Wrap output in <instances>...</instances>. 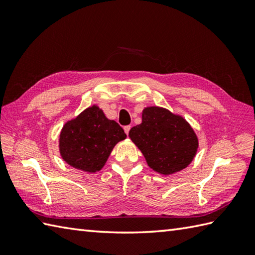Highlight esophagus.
<instances>
[{"label":"esophagus","mask_w":255,"mask_h":255,"mask_svg":"<svg viewBox=\"0 0 255 255\" xmlns=\"http://www.w3.org/2000/svg\"><path fill=\"white\" fill-rule=\"evenodd\" d=\"M124 130H125V132H126V134H128L129 130H130V126H125L124 127Z\"/></svg>","instance_id":"obj_1"}]
</instances>
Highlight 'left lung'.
I'll return each instance as SVG.
<instances>
[{"label": "left lung", "instance_id": "1", "mask_svg": "<svg viewBox=\"0 0 255 255\" xmlns=\"http://www.w3.org/2000/svg\"><path fill=\"white\" fill-rule=\"evenodd\" d=\"M129 137L151 169L163 175L185 169L198 149L191 125L182 116L158 106L144 108L141 124L130 129Z\"/></svg>", "mask_w": 255, "mask_h": 255}]
</instances>
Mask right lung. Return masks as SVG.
Returning <instances> with one entry per match:
<instances>
[{"label": "right lung", "mask_w": 255, "mask_h": 255, "mask_svg": "<svg viewBox=\"0 0 255 255\" xmlns=\"http://www.w3.org/2000/svg\"><path fill=\"white\" fill-rule=\"evenodd\" d=\"M126 137L115 121L108 119L99 106L93 105L64 124L59 150L69 165L94 173L105 165L114 147Z\"/></svg>", "instance_id": "obj_1"}]
</instances>
